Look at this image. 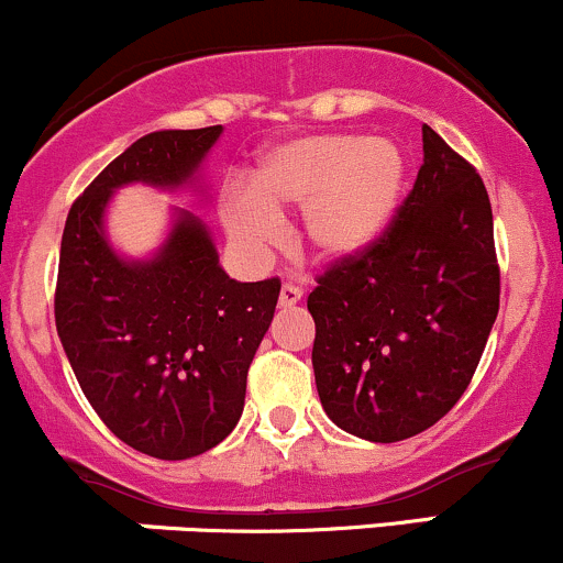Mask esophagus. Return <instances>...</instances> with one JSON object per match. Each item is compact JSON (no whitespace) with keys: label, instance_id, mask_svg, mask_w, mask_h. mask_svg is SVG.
Masks as SVG:
<instances>
[{"label":"esophagus","instance_id":"esophagus-1","mask_svg":"<svg viewBox=\"0 0 563 563\" xmlns=\"http://www.w3.org/2000/svg\"><path fill=\"white\" fill-rule=\"evenodd\" d=\"M300 298H303V289L298 287V284L287 282L282 287V295H279V306H295L300 303Z\"/></svg>","mask_w":563,"mask_h":563}]
</instances>
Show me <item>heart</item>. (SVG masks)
<instances>
[{"mask_svg": "<svg viewBox=\"0 0 563 563\" xmlns=\"http://www.w3.org/2000/svg\"><path fill=\"white\" fill-rule=\"evenodd\" d=\"M405 161L389 139L308 134L265 155L252 190L233 187L222 222L250 255L279 239V214L303 209V239L324 260L352 257L384 231L400 201Z\"/></svg>", "mask_w": 563, "mask_h": 563, "instance_id": "b5f03b06", "label": "heart"}]
</instances>
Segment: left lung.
I'll return each instance as SVG.
<instances>
[{
	"instance_id": "8db88e82",
	"label": "left lung",
	"mask_w": 563,
	"mask_h": 563,
	"mask_svg": "<svg viewBox=\"0 0 563 563\" xmlns=\"http://www.w3.org/2000/svg\"><path fill=\"white\" fill-rule=\"evenodd\" d=\"M424 163L389 225L330 263L308 295L324 413L373 443L413 438L459 402L499 311L486 185L429 125Z\"/></svg>"
}]
</instances>
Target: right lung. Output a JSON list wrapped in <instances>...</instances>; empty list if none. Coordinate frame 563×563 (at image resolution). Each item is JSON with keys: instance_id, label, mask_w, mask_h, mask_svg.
Returning a JSON list of instances; mask_svg holds the SVG:
<instances>
[{"instance_id": "add662e5", "label": "right lung", "mask_w": 563, "mask_h": 563, "mask_svg": "<svg viewBox=\"0 0 563 563\" xmlns=\"http://www.w3.org/2000/svg\"><path fill=\"white\" fill-rule=\"evenodd\" d=\"M220 134L209 125L142 136L71 203L62 235L56 330L77 384L125 445L166 462L214 449L239 424L282 282L231 279L190 211H177L147 263L114 255L101 217L123 185H185Z\"/></svg>"}]
</instances>
